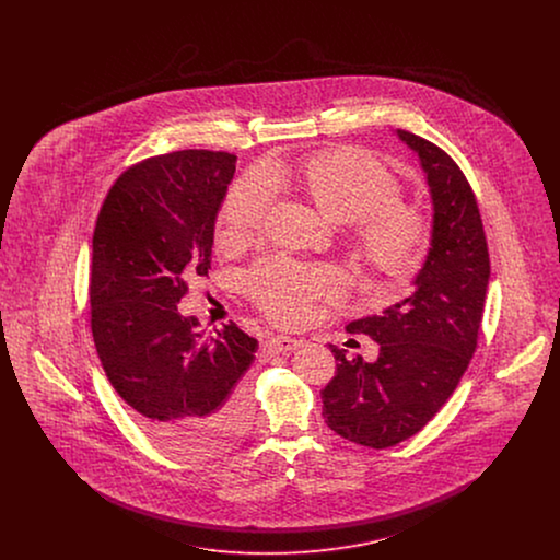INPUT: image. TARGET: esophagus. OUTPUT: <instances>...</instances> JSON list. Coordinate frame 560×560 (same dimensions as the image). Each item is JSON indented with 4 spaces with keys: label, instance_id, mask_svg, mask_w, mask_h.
I'll list each match as a JSON object with an SVG mask.
<instances>
[{
    "label": "esophagus",
    "instance_id": "obj_1",
    "mask_svg": "<svg viewBox=\"0 0 560 560\" xmlns=\"http://www.w3.org/2000/svg\"><path fill=\"white\" fill-rule=\"evenodd\" d=\"M302 342L304 340H295V338H290V336H275V338H270L268 347L277 350V352H288V350H295V348L302 347Z\"/></svg>",
    "mask_w": 560,
    "mask_h": 560
}]
</instances>
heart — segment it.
Listing matches in <instances>:
<instances>
[{"label":"heart","instance_id":"b5f03b06","mask_svg":"<svg viewBox=\"0 0 560 560\" xmlns=\"http://www.w3.org/2000/svg\"><path fill=\"white\" fill-rule=\"evenodd\" d=\"M300 183L329 222L354 224L361 258L386 277H402L420 262L428 226L422 213L400 201L399 183L370 155L354 149L319 153L300 165ZM275 199V180L258 167L229 190L220 212V237L249 240ZM347 285L338 268L300 267L270 258L247 272V290L272 319L300 320L320 298H336Z\"/></svg>","mask_w":560,"mask_h":560}]
</instances>
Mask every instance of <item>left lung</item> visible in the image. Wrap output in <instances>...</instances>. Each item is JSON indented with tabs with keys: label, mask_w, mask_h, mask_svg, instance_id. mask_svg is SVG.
Here are the masks:
<instances>
[{
	"label": "left lung",
	"mask_w": 560,
	"mask_h": 560,
	"mask_svg": "<svg viewBox=\"0 0 560 560\" xmlns=\"http://www.w3.org/2000/svg\"><path fill=\"white\" fill-rule=\"evenodd\" d=\"M420 160L432 226L413 290L382 315L348 323L380 345L373 363L334 347L336 375L320 390L325 424L357 445L386 450L427 427L452 397L477 340L489 283V252L475 192L436 144L397 130Z\"/></svg>",
	"instance_id": "obj_1"
}]
</instances>
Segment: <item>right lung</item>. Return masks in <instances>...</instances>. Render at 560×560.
<instances>
[{
  "label": "right lung",
  "instance_id": "add662e5",
  "mask_svg": "<svg viewBox=\"0 0 560 560\" xmlns=\"http://www.w3.org/2000/svg\"><path fill=\"white\" fill-rule=\"evenodd\" d=\"M237 158L176 151L108 190L92 237V336L110 386L155 441L185 455L231 445L247 424L258 340L231 320L206 331L178 302L206 277Z\"/></svg>",
  "mask_w": 560,
  "mask_h": 560
}]
</instances>
